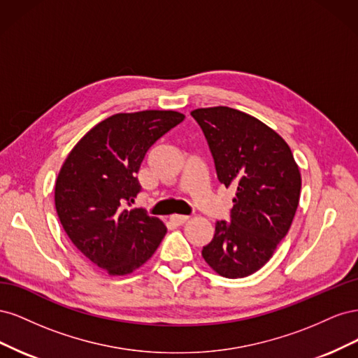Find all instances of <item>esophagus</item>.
Here are the masks:
<instances>
[{
    "mask_svg": "<svg viewBox=\"0 0 358 358\" xmlns=\"http://www.w3.org/2000/svg\"><path fill=\"white\" fill-rule=\"evenodd\" d=\"M189 216H185V215H171L170 216V221L175 224V225H183L185 222H188Z\"/></svg>",
    "mask_w": 358,
    "mask_h": 358,
    "instance_id": "obj_1",
    "label": "esophagus"
}]
</instances>
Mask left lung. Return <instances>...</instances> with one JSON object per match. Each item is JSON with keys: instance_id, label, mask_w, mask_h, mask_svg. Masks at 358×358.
I'll list each match as a JSON object with an SVG mask.
<instances>
[{"instance_id": "left-lung-1", "label": "left lung", "mask_w": 358, "mask_h": 358, "mask_svg": "<svg viewBox=\"0 0 358 358\" xmlns=\"http://www.w3.org/2000/svg\"><path fill=\"white\" fill-rule=\"evenodd\" d=\"M191 115L208 138L220 182L236 189L231 222H216L201 255L224 278L249 276L273 257L289 230L300 200V169L285 140L251 115L225 106Z\"/></svg>"}]
</instances>
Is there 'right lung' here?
<instances>
[{"label":"right lung","mask_w":358,"mask_h":358,"mask_svg":"<svg viewBox=\"0 0 358 358\" xmlns=\"http://www.w3.org/2000/svg\"><path fill=\"white\" fill-rule=\"evenodd\" d=\"M183 119L175 110L116 113L64 161L55 182L58 218L74 246L107 275L134 272L164 239V222L127 206L140 192L136 173L149 148Z\"/></svg>","instance_id":"right-lung-1"}]
</instances>
